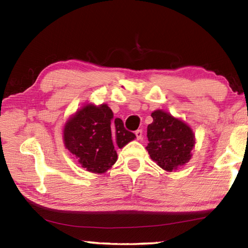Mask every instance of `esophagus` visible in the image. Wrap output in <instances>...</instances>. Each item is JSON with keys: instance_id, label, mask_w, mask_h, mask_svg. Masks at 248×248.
<instances>
[{"instance_id": "obj_1", "label": "esophagus", "mask_w": 248, "mask_h": 248, "mask_svg": "<svg viewBox=\"0 0 248 248\" xmlns=\"http://www.w3.org/2000/svg\"><path fill=\"white\" fill-rule=\"evenodd\" d=\"M136 137H137L138 140H142V137H143V132H142L141 129L137 130V131H136Z\"/></svg>"}]
</instances>
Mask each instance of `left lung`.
<instances>
[{
  "instance_id": "obj_1",
  "label": "left lung",
  "mask_w": 248,
  "mask_h": 248,
  "mask_svg": "<svg viewBox=\"0 0 248 248\" xmlns=\"http://www.w3.org/2000/svg\"><path fill=\"white\" fill-rule=\"evenodd\" d=\"M151 116L153 123L148 125L146 150L152 161L167 171L189 162L195 146V134L189 125L159 109Z\"/></svg>"
}]
</instances>
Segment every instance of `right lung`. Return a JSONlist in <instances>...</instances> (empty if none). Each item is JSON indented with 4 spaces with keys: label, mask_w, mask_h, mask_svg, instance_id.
Listing matches in <instances>:
<instances>
[{
    "label": "right lung",
    "mask_w": 248,
    "mask_h": 248,
    "mask_svg": "<svg viewBox=\"0 0 248 248\" xmlns=\"http://www.w3.org/2000/svg\"><path fill=\"white\" fill-rule=\"evenodd\" d=\"M136 134L114 119L106 104H87L66 121L63 130L65 148L83 169L95 174L108 170L117 161L116 148H124Z\"/></svg>",
    "instance_id": "obj_1"
}]
</instances>
